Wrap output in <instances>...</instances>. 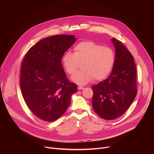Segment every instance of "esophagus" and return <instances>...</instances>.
I'll use <instances>...</instances> for the list:
<instances>
[{"instance_id":"34e87169","label":"esophagus","mask_w":154,"mask_h":154,"mask_svg":"<svg viewBox=\"0 0 154 154\" xmlns=\"http://www.w3.org/2000/svg\"><path fill=\"white\" fill-rule=\"evenodd\" d=\"M84 88H85L84 87H81V86H79V87H78V90H82V89H84Z\"/></svg>"}]
</instances>
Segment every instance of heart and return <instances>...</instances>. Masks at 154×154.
I'll return each mask as SVG.
<instances>
[{
    "label": "heart",
    "mask_w": 154,
    "mask_h": 154,
    "mask_svg": "<svg viewBox=\"0 0 154 154\" xmlns=\"http://www.w3.org/2000/svg\"><path fill=\"white\" fill-rule=\"evenodd\" d=\"M63 66L69 74L76 72L79 63L82 70L71 77V80L81 85L94 78L101 81L108 76L115 62V54L109 47L91 41L82 42L74 47V53L65 52L62 58Z\"/></svg>",
    "instance_id": "obj_1"
}]
</instances>
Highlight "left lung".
Masks as SVG:
<instances>
[{"label": "left lung", "mask_w": 154, "mask_h": 154, "mask_svg": "<svg viewBox=\"0 0 154 154\" xmlns=\"http://www.w3.org/2000/svg\"><path fill=\"white\" fill-rule=\"evenodd\" d=\"M115 47V62L110 76L94 85L92 104L102 119L113 120L122 115L137 94L134 58L121 42L111 39Z\"/></svg>", "instance_id": "1"}]
</instances>
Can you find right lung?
I'll return each mask as SVG.
<instances>
[{"label": "right lung", "mask_w": 154, "mask_h": 154, "mask_svg": "<svg viewBox=\"0 0 154 154\" xmlns=\"http://www.w3.org/2000/svg\"><path fill=\"white\" fill-rule=\"evenodd\" d=\"M75 37H46L34 45L23 59L20 76L22 96L31 111L45 122L60 117L77 91V85L67 79L61 62L76 40Z\"/></svg>", "instance_id": "add662e5"}]
</instances>
